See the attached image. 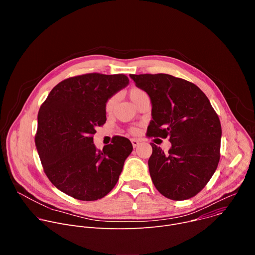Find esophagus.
Segmentation results:
<instances>
[{
	"mask_svg": "<svg viewBox=\"0 0 255 255\" xmlns=\"http://www.w3.org/2000/svg\"><path fill=\"white\" fill-rule=\"evenodd\" d=\"M131 142H132V145H133V147L135 148V147H137L138 145H139V140H137V139H131Z\"/></svg>",
	"mask_w": 255,
	"mask_h": 255,
	"instance_id": "1",
	"label": "esophagus"
}]
</instances>
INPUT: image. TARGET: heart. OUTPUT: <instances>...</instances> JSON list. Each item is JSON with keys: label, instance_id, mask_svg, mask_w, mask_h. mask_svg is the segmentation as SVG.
I'll return each mask as SVG.
<instances>
[{"label": "heart", "instance_id": "obj_1", "mask_svg": "<svg viewBox=\"0 0 255 255\" xmlns=\"http://www.w3.org/2000/svg\"><path fill=\"white\" fill-rule=\"evenodd\" d=\"M128 95H129V98H130V100L135 104V105H137V103L143 98V97H145V96H147V94L145 93L142 89H140V88H137V87H134V88H131L130 90H129V92H128ZM116 96H112V97H110L109 98L107 101H106V103H105V111L107 112V113H112L113 112V110H114V108H115V106H116ZM131 132H135V128H132L131 129Z\"/></svg>", "mask_w": 255, "mask_h": 255}]
</instances>
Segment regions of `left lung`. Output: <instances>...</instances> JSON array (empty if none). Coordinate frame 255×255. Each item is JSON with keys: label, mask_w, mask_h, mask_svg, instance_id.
<instances>
[{"label": "left lung", "mask_w": 255, "mask_h": 255, "mask_svg": "<svg viewBox=\"0 0 255 255\" xmlns=\"http://www.w3.org/2000/svg\"><path fill=\"white\" fill-rule=\"evenodd\" d=\"M152 103L148 137L168 138L164 152L151 143L149 172L164 197L184 201L199 194L220 160L221 123L207 96L195 84L166 74L130 75Z\"/></svg>", "instance_id": "obj_1"}]
</instances>
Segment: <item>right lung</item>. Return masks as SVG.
Returning <instances> with one entry per match:
<instances>
[{"label": "right lung", "mask_w": 255, "mask_h": 255, "mask_svg": "<svg viewBox=\"0 0 255 255\" xmlns=\"http://www.w3.org/2000/svg\"><path fill=\"white\" fill-rule=\"evenodd\" d=\"M128 83L123 74L71 77L57 84L41 105L35 145L45 174L62 193L96 201L116 186L132 144L115 136L98 151L93 137L96 127L106 123V101Z\"/></svg>", "instance_id": "1"}]
</instances>
